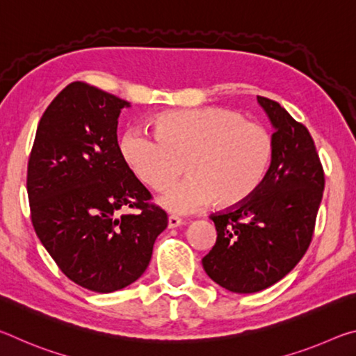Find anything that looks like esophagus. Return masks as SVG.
Instances as JSON below:
<instances>
[{
	"label": "esophagus",
	"mask_w": 356,
	"mask_h": 356,
	"mask_svg": "<svg viewBox=\"0 0 356 356\" xmlns=\"http://www.w3.org/2000/svg\"><path fill=\"white\" fill-rule=\"evenodd\" d=\"M182 220L179 218V216H176V215H170L168 216V227L170 229H174V227H179L180 225H182Z\"/></svg>",
	"instance_id": "obj_1"
}]
</instances>
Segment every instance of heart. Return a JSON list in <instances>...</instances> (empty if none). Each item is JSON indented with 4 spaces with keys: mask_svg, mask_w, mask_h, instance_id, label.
I'll list each match as a JSON object with an SVG mask.
<instances>
[{
    "mask_svg": "<svg viewBox=\"0 0 356 356\" xmlns=\"http://www.w3.org/2000/svg\"><path fill=\"white\" fill-rule=\"evenodd\" d=\"M154 129L155 136L140 129L124 131L119 154L155 191L168 188L185 168L188 177L160 197L174 213L195 212L210 201L218 209L240 206L261 186L273 159L268 130L229 108L166 111L155 118Z\"/></svg>",
    "mask_w": 356,
    "mask_h": 356,
    "instance_id": "1",
    "label": "heart"
}]
</instances>
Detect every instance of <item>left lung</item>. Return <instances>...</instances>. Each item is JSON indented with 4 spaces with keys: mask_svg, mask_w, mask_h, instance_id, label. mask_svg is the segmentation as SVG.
<instances>
[{
    "mask_svg": "<svg viewBox=\"0 0 356 356\" xmlns=\"http://www.w3.org/2000/svg\"><path fill=\"white\" fill-rule=\"evenodd\" d=\"M272 122L273 159L250 200L215 213L216 242L202 267L236 293L264 291L284 278L308 250L323 195V170L308 129L278 102L257 97Z\"/></svg>",
    "mask_w": 356,
    "mask_h": 356,
    "instance_id": "obj_1",
    "label": "left lung"
}]
</instances>
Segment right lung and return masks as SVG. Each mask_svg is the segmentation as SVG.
I'll return each mask as SVG.
<instances>
[{"mask_svg": "<svg viewBox=\"0 0 356 356\" xmlns=\"http://www.w3.org/2000/svg\"><path fill=\"white\" fill-rule=\"evenodd\" d=\"M130 104L75 81L40 118L28 161L31 220L48 254L69 280L110 293L146 272L165 210L119 154L118 118ZM127 208L138 209L124 214Z\"/></svg>", "mask_w": 356, "mask_h": 356, "instance_id": "right-lung-1", "label": "right lung"}]
</instances>
